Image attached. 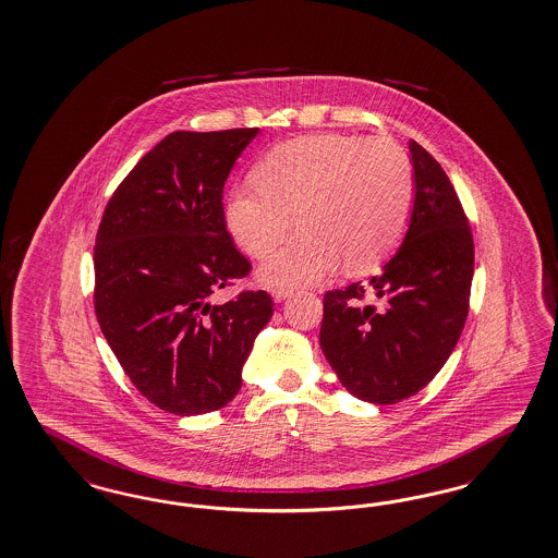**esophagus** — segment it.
I'll use <instances>...</instances> for the list:
<instances>
[{
	"instance_id": "obj_1",
	"label": "esophagus",
	"mask_w": 558,
	"mask_h": 558,
	"mask_svg": "<svg viewBox=\"0 0 558 558\" xmlns=\"http://www.w3.org/2000/svg\"><path fill=\"white\" fill-rule=\"evenodd\" d=\"M290 290L278 289L274 290V301H284L289 296Z\"/></svg>"
}]
</instances>
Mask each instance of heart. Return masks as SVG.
<instances>
[{
    "label": "heart",
    "instance_id": "obj_1",
    "mask_svg": "<svg viewBox=\"0 0 558 558\" xmlns=\"http://www.w3.org/2000/svg\"><path fill=\"white\" fill-rule=\"evenodd\" d=\"M226 201V226L251 257L264 259L294 230L303 236L262 268L271 289L330 276L340 262L367 274L399 246L415 201L411 157L390 136H299L274 147Z\"/></svg>",
    "mask_w": 558,
    "mask_h": 558
}]
</instances>
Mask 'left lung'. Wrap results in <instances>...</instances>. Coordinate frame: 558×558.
<instances>
[{
	"label": "left lung",
	"mask_w": 558,
	"mask_h": 558,
	"mask_svg": "<svg viewBox=\"0 0 558 558\" xmlns=\"http://www.w3.org/2000/svg\"><path fill=\"white\" fill-rule=\"evenodd\" d=\"M409 151L415 203L401 248L369 282L324 294L322 351L353 397L376 404L427 386L469 313L473 234L465 209L442 166L415 141Z\"/></svg>",
	"instance_id": "8db88e82"
}]
</instances>
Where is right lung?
Returning a JSON list of instances; mask_svg holds the SVG:
<instances>
[{"instance_id": "add662e5", "label": "right lung", "mask_w": 558, "mask_h": 558, "mask_svg": "<svg viewBox=\"0 0 558 558\" xmlns=\"http://www.w3.org/2000/svg\"><path fill=\"white\" fill-rule=\"evenodd\" d=\"M257 129L177 131L118 184L93 246L99 328L134 388L174 415L218 411L241 390L266 290L211 303L251 274L223 218V182Z\"/></svg>"}]
</instances>
